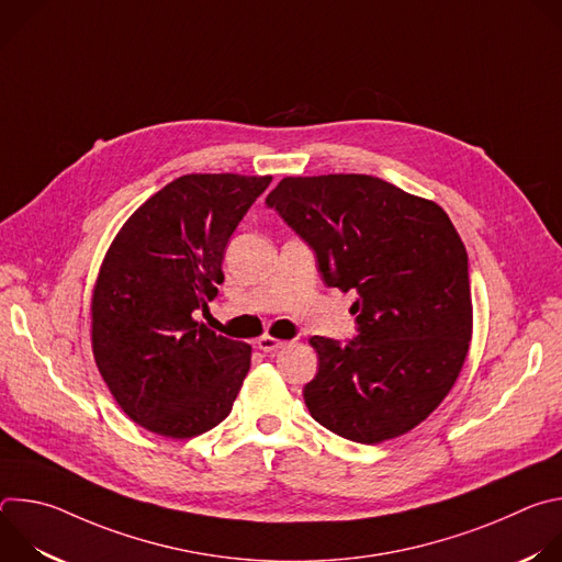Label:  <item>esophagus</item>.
<instances>
[{"label": "esophagus", "mask_w": 562, "mask_h": 562, "mask_svg": "<svg viewBox=\"0 0 562 562\" xmlns=\"http://www.w3.org/2000/svg\"><path fill=\"white\" fill-rule=\"evenodd\" d=\"M284 347H286L284 340H278V338H271V336L258 338V349L265 351V353H273V351H280V349H284Z\"/></svg>", "instance_id": "1"}]
</instances>
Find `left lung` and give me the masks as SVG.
<instances>
[{"instance_id":"obj_1","label":"left lung","mask_w":562,"mask_h":562,"mask_svg":"<svg viewBox=\"0 0 562 562\" xmlns=\"http://www.w3.org/2000/svg\"><path fill=\"white\" fill-rule=\"evenodd\" d=\"M267 206L313 249L327 286L356 291L358 336H313V420L362 445L412 431L451 391L471 340L469 260L449 215L380 178H284Z\"/></svg>"}]
</instances>
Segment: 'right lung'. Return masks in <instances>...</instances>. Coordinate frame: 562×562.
I'll return each instance as SVG.
<instances>
[{
  "instance_id": "1",
  "label": "right lung",
  "mask_w": 562,
  "mask_h": 562,
  "mask_svg": "<svg viewBox=\"0 0 562 562\" xmlns=\"http://www.w3.org/2000/svg\"><path fill=\"white\" fill-rule=\"evenodd\" d=\"M271 176L191 173L122 226L93 291V356L139 427L193 438L220 425L251 367V347L195 323L224 282L228 237Z\"/></svg>"
}]
</instances>
